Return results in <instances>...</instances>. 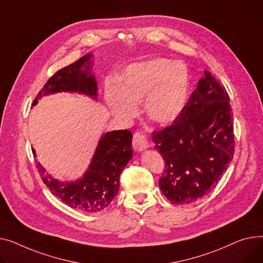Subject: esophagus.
Here are the masks:
<instances>
[{
    "label": "esophagus",
    "mask_w": 263,
    "mask_h": 263,
    "mask_svg": "<svg viewBox=\"0 0 263 263\" xmlns=\"http://www.w3.org/2000/svg\"><path fill=\"white\" fill-rule=\"evenodd\" d=\"M132 145H133L134 149L137 151H143L149 147L146 136L144 134L138 133V132L133 135Z\"/></svg>",
    "instance_id": "obj_1"
}]
</instances>
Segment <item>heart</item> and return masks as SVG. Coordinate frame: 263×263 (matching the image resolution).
<instances>
[{"label": "heart", "mask_w": 263, "mask_h": 263, "mask_svg": "<svg viewBox=\"0 0 263 263\" xmlns=\"http://www.w3.org/2000/svg\"><path fill=\"white\" fill-rule=\"evenodd\" d=\"M189 86V73L183 63L156 58L128 66L120 86H107L106 100L113 115L125 121L136 115L135 102L144 100V113L150 120L169 125L184 111Z\"/></svg>", "instance_id": "obj_1"}]
</instances>
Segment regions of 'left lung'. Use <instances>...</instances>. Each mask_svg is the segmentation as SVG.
Here are the masks:
<instances>
[{
  "label": "left lung",
  "mask_w": 263,
  "mask_h": 263,
  "mask_svg": "<svg viewBox=\"0 0 263 263\" xmlns=\"http://www.w3.org/2000/svg\"><path fill=\"white\" fill-rule=\"evenodd\" d=\"M152 141L165 161L159 185L172 204H189L207 195L235 152L233 112L225 87L204 71L182 114L169 127L154 131Z\"/></svg>",
  "instance_id": "8db88e82"
}]
</instances>
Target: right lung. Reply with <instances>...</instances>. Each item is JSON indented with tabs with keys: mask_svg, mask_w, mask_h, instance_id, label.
<instances>
[{
	"mask_svg": "<svg viewBox=\"0 0 263 263\" xmlns=\"http://www.w3.org/2000/svg\"><path fill=\"white\" fill-rule=\"evenodd\" d=\"M92 54L81 57L52 75L38 93L32 106L43 96L59 92H77L97 99V82L91 72ZM34 156V150H32ZM133 155L129 130L107 132L99 139L93 159L83 177L74 182H60L46 172L40 163L38 171L50 192L64 204L86 213L108 207L119 190L120 173Z\"/></svg>",
	"mask_w": 263,
	"mask_h": 263,
	"instance_id": "obj_1",
	"label": "right lung"
}]
</instances>
